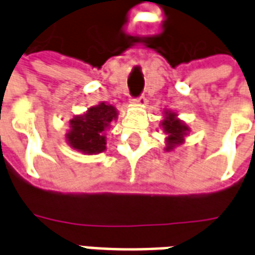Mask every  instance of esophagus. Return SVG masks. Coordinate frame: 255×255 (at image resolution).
<instances>
[{"instance_id":"obj_1","label":"esophagus","mask_w":255,"mask_h":255,"mask_svg":"<svg viewBox=\"0 0 255 255\" xmlns=\"http://www.w3.org/2000/svg\"><path fill=\"white\" fill-rule=\"evenodd\" d=\"M132 102L133 104H136V105H142L143 106L146 104V98H144L143 95H140L138 98H132Z\"/></svg>"}]
</instances>
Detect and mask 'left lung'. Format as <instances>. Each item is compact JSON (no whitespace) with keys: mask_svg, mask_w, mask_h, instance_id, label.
Listing matches in <instances>:
<instances>
[{"mask_svg":"<svg viewBox=\"0 0 255 255\" xmlns=\"http://www.w3.org/2000/svg\"><path fill=\"white\" fill-rule=\"evenodd\" d=\"M161 126L164 128V132L168 135L166 138V149L172 150L176 144H180L184 142V135L188 131V127H186L179 119H176L175 113L166 112L165 119L162 120Z\"/></svg>","mask_w":255,"mask_h":255,"instance_id":"8db88e82","label":"left lung"}]
</instances>
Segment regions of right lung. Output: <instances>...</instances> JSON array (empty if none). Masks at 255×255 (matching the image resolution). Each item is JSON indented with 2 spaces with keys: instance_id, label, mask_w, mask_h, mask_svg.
Wrapping results in <instances>:
<instances>
[{
  "instance_id": "obj_1",
  "label": "right lung",
  "mask_w": 255,
  "mask_h": 255,
  "mask_svg": "<svg viewBox=\"0 0 255 255\" xmlns=\"http://www.w3.org/2000/svg\"><path fill=\"white\" fill-rule=\"evenodd\" d=\"M117 111L115 106H91L87 113L75 116L71 120V129L67 133V142L71 147L84 154H97L106 149V138L104 135L112 120H116Z\"/></svg>"
}]
</instances>
